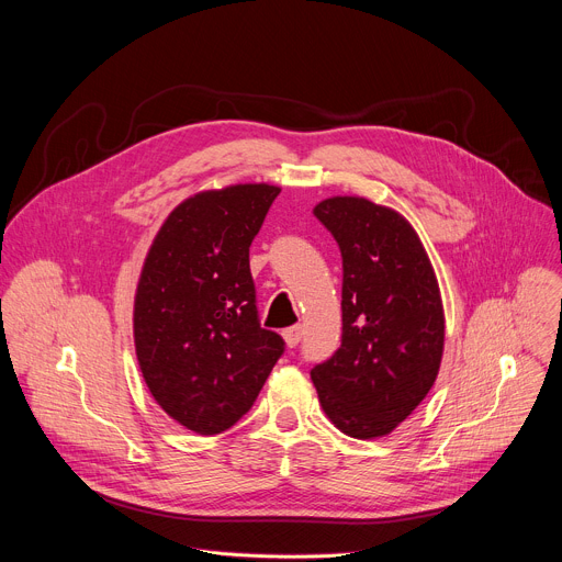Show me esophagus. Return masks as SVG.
Masks as SVG:
<instances>
[{
    "label": "esophagus",
    "instance_id": "1",
    "mask_svg": "<svg viewBox=\"0 0 562 562\" xmlns=\"http://www.w3.org/2000/svg\"><path fill=\"white\" fill-rule=\"evenodd\" d=\"M282 336H284V342L293 349V347H297V342L302 340V327H300V325L289 327V329H284V331H282Z\"/></svg>",
    "mask_w": 562,
    "mask_h": 562
}]
</instances>
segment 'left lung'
Listing matches in <instances>:
<instances>
[{"mask_svg": "<svg viewBox=\"0 0 562 562\" xmlns=\"http://www.w3.org/2000/svg\"><path fill=\"white\" fill-rule=\"evenodd\" d=\"M313 215L342 256V342L311 369L319 405L347 436L391 434L436 382L445 313L414 226L364 198H329Z\"/></svg>", "mask_w": 562, "mask_h": 562, "instance_id": "obj_1", "label": "left lung"}]
</instances>
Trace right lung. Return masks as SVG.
Listing matches in <instances>:
<instances>
[{"mask_svg": "<svg viewBox=\"0 0 562 562\" xmlns=\"http://www.w3.org/2000/svg\"><path fill=\"white\" fill-rule=\"evenodd\" d=\"M280 189L204 191L167 217L148 249L133 311L150 395L182 427L213 436L256 403L284 340L260 327L249 247Z\"/></svg>", "mask_w": 562, "mask_h": 562, "instance_id": "add662e5", "label": "right lung"}]
</instances>
